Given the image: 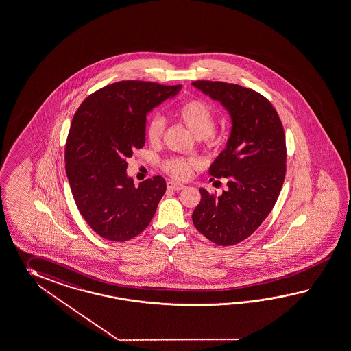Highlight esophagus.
<instances>
[{
    "label": "esophagus",
    "mask_w": 351,
    "mask_h": 351,
    "mask_svg": "<svg viewBox=\"0 0 351 351\" xmlns=\"http://www.w3.org/2000/svg\"><path fill=\"white\" fill-rule=\"evenodd\" d=\"M184 188L185 186L182 184H180V182H175V181H169L167 182V189L173 190V191H179V190H182Z\"/></svg>",
    "instance_id": "34e87169"
}]
</instances>
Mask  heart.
I'll list each match as a JSON object with an SVG mask.
<instances>
[{"mask_svg":"<svg viewBox=\"0 0 351 351\" xmlns=\"http://www.w3.org/2000/svg\"><path fill=\"white\" fill-rule=\"evenodd\" d=\"M175 119L185 125L191 134L202 139L206 145H210L214 139V130L217 127V117L213 108L203 100L190 99L180 105L173 112ZM165 129V121L160 115H154L147 124V138L151 143L161 142ZM195 163L190 160L173 157L163 162V170L176 179H186L193 171Z\"/></svg>","mask_w":351,"mask_h":351,"instance_id":"heart-1","label":"heart"}]
</instances>
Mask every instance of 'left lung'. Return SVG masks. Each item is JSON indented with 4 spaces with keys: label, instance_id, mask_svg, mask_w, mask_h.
Instances as JSON below:
<instances>
[{
    "label": "left lung",
    "instance_id": "obj_1",
    "mask_svg": "<svg viewBox=\"0 0 351 351\" xmlns=\"http://www.w3.org/2000/svg\"><path fill=\"white\" fill-rule=\"evenodd\" d=\"M218 100L232 119L230 139L209 173L227 179L217 197L199 189L202 199L193 212L197 231L219 246L250 237L273 210L287 171V145L282 121L271 103L256 91L221 81L193 82Z\"/></svg>",
    "mask_w": 351,
    "mask_h": 351
}]
</instances>
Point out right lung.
Wrapping results in <instances>:
<instances>
[{
    "label": "right lung",
    "instance_id": "obj_1",
    "mask_svg": "<svg viewBox=\"0 0 351 351\" xmlns=\"http://www.w3.org/2000/svg\"><path fill=\"white\" fill-rule=\"evenodd\" d=\"M180 88L119 81L86 97L75 114L64 151L66 172L80 213L103 239H134L152 221L166 181L154 176L136 188L127 175V160L145 145L147 112Z\"/></svg>",
    "mask_w": 351,
    "mask_h": 351
}]
</instances>
